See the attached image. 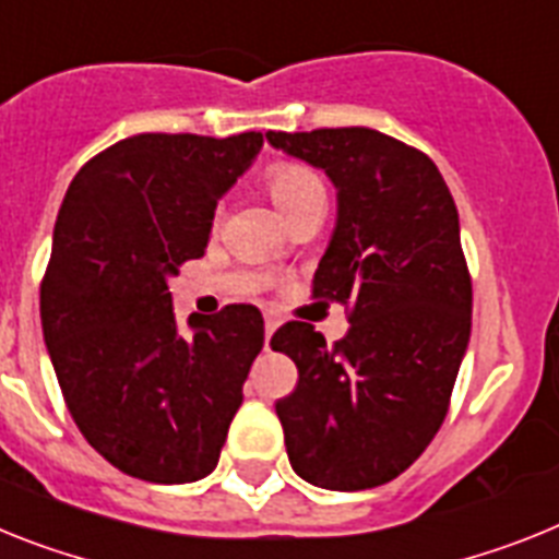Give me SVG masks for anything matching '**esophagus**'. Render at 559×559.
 I'll list each match as a JSON object with an SVG mask.
<instances>
[{
	"label": "esophagus",
	"mask_w": 559,
	"mask_h": 559,
	"mask_svg": "<svg viewBox=\"0 0 559 559\" xmlns=\"http://www.w3.org/2000/svg\"><path fill=\"white\" fill-rule=\"evenodd\" d=\"M275 330H278V318H266L264 321V346H270V337Z\"/></svg>",
	"instance_id": "1"
}]
</instances>
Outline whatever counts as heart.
Segmentation results:
<instances>
[{"instance_id":"b5f03b06","label":"heart","mask_w":559,"mask_h":559,"mask_svg":"<svg viewBox=\"0 0 559 559\" xmlns=\"http://www.w3.org/2000/svg\"><path fill=\"white\" fill-rule=\"evenodd\" d=\"M266 187H270L275 207L287 215V218H293L295 213H301L304 207L316 204V201H326L321 178L309 170V167H304V164L284 162L270 167V173H266Z\"/></svg>"}]
</instances>
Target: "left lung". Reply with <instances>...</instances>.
<instances>
[{
  "label": "left lung",
  "instance_id": "1",
  "mask_svg": "<svg viewBox=\"0 0 559 559\" xmlns=\"http://www.w3.org/2000/svg\"><path fill=\"white\" fill-rule=\"evenodd\" d=\"M266 142L335 187L316 295L352 301L335 346L301 321L270 341L298 367L295 392L275 403L289 463L321 489H372L438 435L466 355L472 281L457 207L429 156L378 130H270Z\"/></svg>",
  "mask_w": 559,
  "mask_h": 559
}]
</instances>
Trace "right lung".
<instances>
[{
    "label": "right lung",
    "mask_w": 559,
    "mask_h": 559,
    "mask_svg": "<svg viewBox=\"0 0 559 559\" xmlns=\"http://www.w3.org/2000/svg\"><path fill=\"white\" fill-rule=\"evenodd\" d=\"M261 147V133L130 135L64 192L41 332L79 431L124 475L192 483L218 463L264 318L233 304L178 326L167 281L204 255L218 201Z\"/></svg>",
    "instance_id": "1"
}]
</instances>
